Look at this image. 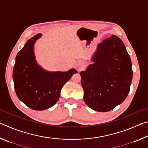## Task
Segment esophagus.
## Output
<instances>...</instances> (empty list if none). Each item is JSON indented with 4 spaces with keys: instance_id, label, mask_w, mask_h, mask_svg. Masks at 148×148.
<instances>
[{
    "instance_id": "1",
    "label": "esophagus",
    "mask_w": 148,
    "mask_h": 148,
    "mask_svg": "<svg viewBox=\"0 0 148 148\" xmlns=\"http://www.w3.org/2000/svg\"><path fill=\"white\" fill-rule=\"evenodd\" d=\"M77 66H78V67H79V68H81L82 65H81V64H77Z\"/></svg>"
}]
</instances>
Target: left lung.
<instances>
[{
	"label": "left lung",
	"instance_id": "8db88e82",
	"mask_svg": "<svg viewBox=\"0 0 148 148\" xmlns=\"http://www.w3.org/2000/svg\"><path fill=\"white\" fill-rule=\"evenodd\" d=\"M91 61L80 72L84 101L95 111H110L129 94L133 76L131 58L123 41L112 35L97 45Z\"/></svg>",
	"mask_w": 148,
	"mask_h": 148
}]
</instances>
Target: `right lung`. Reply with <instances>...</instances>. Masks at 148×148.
<instances>
[{
    "label": "right lung",
    "mask_w": 148,
    "mask_h": 148,
    "mask_svg": "<svg viewBox=\"0 0 148 148\" xmlns=\"http://www.w3.org/2000/svg\"><path fill=\"white\" fill-rule=\"evenodd\" d=\"M42 34L35 35L27 40L16 57L13 80L16 95L20 101L30 108L44 110L56 104L62 87L77 73L72 69L66 72H49L37 63L34 46Z\"/></svg>",
    "instance_id": "add662e5"
}]
</instances>
